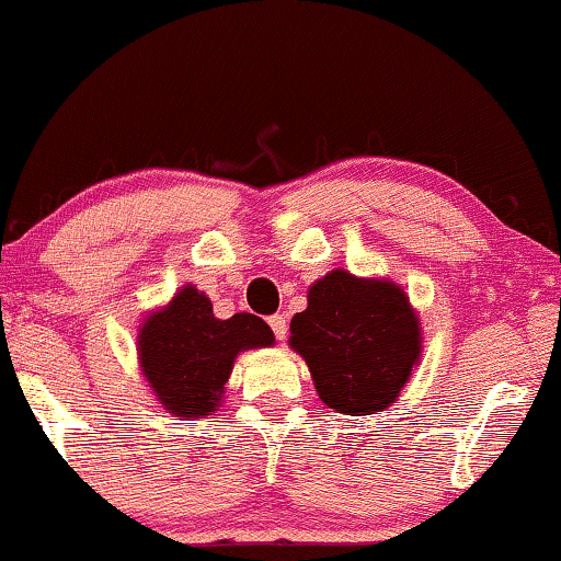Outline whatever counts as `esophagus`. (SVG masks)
Returning <instances> with one entry per match:
<instances>
[{"instance_id": "34e87169", "label": "esophagus", "mask_w": 561, "mask_h": 561, "mask_svg": "<svg viewBox=\"0 0 561 561\" xmlns=\"http://www.w3.org/2000/svg\"><path fill=\"white\" fill-rule=\"evenodd\" d=\"M268 325H272L274 336L279 339V342H285V339H287V318L285 316H272V318H268Z\"/></svg>"}]
</instances>
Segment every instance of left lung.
Returning a JSON list of instances; mask_svg holds the SVG:
<instances>
[{"label": "left lung", "mask_w": 561, "mask_h": 561, "mask_svg": "<svg viewBox=\"0 0 561 561\" xmlns=\"http://www.w3.org/2000/svg\"><path fill=\"white\" fill-rule=\"evenodd\" d=\"M289 331L321 401L342 414L388 409L420 363V323L403 289L342 268L310 287Z\"/></svg>", "instance_id": "8db88e82"}]
</instances>
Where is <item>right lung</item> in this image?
I'll use <instances>...</instances> for the list:
<instances>
[{
  "label": "right lung",
  "mask_w": 561,
  "mask_h": 561,
  "mask_svg": "<svg viewBox=\"0 0 561 561\" xmlns=\"http://www.w3.org/2000/svg\"><path fill=\"white\" fill-rule=\"evenodd\" d=\"M272 344L274 333L259 316L236 313L219 321L207 295L188 285L141 325L139 359L162 407L198 420L222 401L238 352Z\"/></svg>",
  "instance_id": "right-lung-1"
}]
</instances>
